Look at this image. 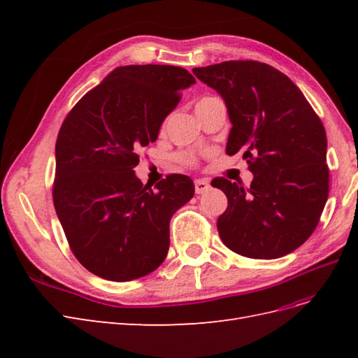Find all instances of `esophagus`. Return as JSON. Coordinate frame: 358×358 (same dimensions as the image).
<instances>
[{
  "label": "esophagus",
  "mask_w": 358,
  "mask_h": 358,
  "mask_svg": "<svg viewBox=\"0 0 358 358\" xmlns=\"http://www.w3.org/2000/svg\"><path fill=\"white\" fill-rule=\"evenodd\" d=\"M194 188H196L197 194H203L210 188V183L208 179H196L194 180Z\"/></svg>",
  "instance_id": "obj_1"
}]
</instances>
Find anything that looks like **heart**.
<instances>
[{
  "instance_id": "b5f03b06",
  "label": "heart",
  "mask_w": 358,
  "mask_h": 358,
  "mask_svg": "<svg viewBox=\"0 0 358 358\" xmlns=\"http://www.w3.org/2000/svg\"><path fill=\"white\" fill-rule=\"evenodd\" d=\"M212 99H213V96H204V99H201L197 104H203V103L209 101V100H212ZM178 159H179L180 162H183V164H187V166L196 164V159H194V157H192V155H189V154H180V155L178 157Z\"/></svg>"
}]
</instances>
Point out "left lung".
<instances>
[{
	"label": "left lung",
	"instance_id": "left-lung-1",
	"mask_svg": "<svg viewBox=\"0 0 358 358\" xmlns=\"http://www.w3.org/2000/svg\"><path fill=\"white\" fill-rule=\"evenodd\" d=\"M218 92L231 131L225 152H242L254 180L225 178L212 187L229 206L216 227L233 252L257 259L284 257L317 229L329 197L326 129L292 80L258 61H225L194 69Z\"/></svg>",
	"mask_w": 358,
	"mask_h": 358
}]
</instances>
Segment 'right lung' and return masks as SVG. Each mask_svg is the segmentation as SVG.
Instances as JSON below:
<instances>
[{
	"mask_svg": "<svg viewBox=\"0 0 358 358\" xmlns=\"http://www.w3.org/2000/svg\"><path fill=\"white\" fill-rule=\"evenodd\" d=\"M196 79L173 66L115 69L64 119L57 138L53 204L71 252L91 273L125 282L154 272L170 245V220L194 196L185 175L143 185L137 150Z\"/></svg>",
	"mask_w": 358,
	"mask_h": 358,
	"instance_id": "1",
	"label": "right lung"
}]
</instances>
